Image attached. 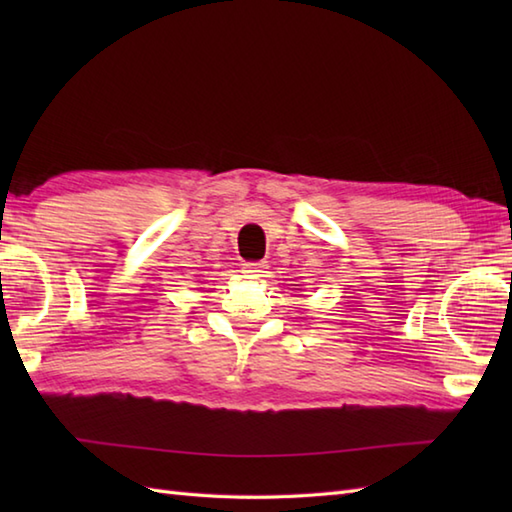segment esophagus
Segmentation results:
<instances>
[{"label":"esophagus","mask_w":512,"mask_h":512,"mask_svg":"<svg viewBox=\"0 0 512 512\" xmlns=\"http://www.w3.org/2000/svg\"><path fill=\"white\" fill-rule=\"evenodd\" d=\"M266 262H250V264H244L242 273L250 275V277H262L266 273Z\"/></svg>","instance_id":"obj_1"}]
</instances>
